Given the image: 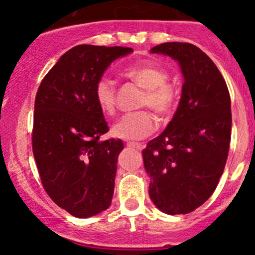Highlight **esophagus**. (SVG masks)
Instances as JSON below:
<instances>
[{
  "label": "esophagus",
  "instance_id": "obj_1",
  "mask_svg": "<svg viewBox=\"0 0 255 255\" xmlns=\"http://www.w3.org/2000/svg\"><path fill=\"white\" fill-rule=\"evenodd\" d=\"M127 146L128 147H134V149L137 150H142L143 147H145V145L140 142H127Z\"/></svg>",
  "mask_w": 255,
  "mask_h": 255
}]
</instances>
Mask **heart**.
<instances>
[{
	"mask_svg": "<svg viewBox=\"0 0 255 255\" xmlns=\"http://www.w3.org/2000/svg\"><path fill=\"white\" fill-rule=\"evenodd\" d=\"M127 78L145 88L141 106H149L159 115H167L176 100L173 86L167 83L168 73L164 68L152 63H140L125 70ZM95 101L104 114L112 115L115 112L114 82L108 77H101L94 88ZM156 121L154 115L146 110L128 113L115 122L112 127L113 136L123 140H141L154 132Z\"/></svg>",
	"mask_w": 255,
	"mask_h": 255,
	"instance_id": "heart-1",
	"label": "heart"
}]
</instances>
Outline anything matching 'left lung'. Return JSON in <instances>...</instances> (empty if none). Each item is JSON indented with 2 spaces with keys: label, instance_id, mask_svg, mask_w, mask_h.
Instances as JSON below:
<instances>
[{
  "label": "left lung",
  "instance_id": "1",
  "mask_svg": "<svg viewBox=\"0 0 255 255\" xmlns=\"http://www.w3.org/2000/svg\"><path fill=\"white\" fill-rule=\"evenodd\" d=\"M151 54L172 57L183 75L172 121L142 150L149 195L167 214H187L204 204L225 169L231 140V99L222 74L191 43L167 42Z\"/></svg>",
  "mask_w": 255,
  "mask_h": 255
}]
</instances>
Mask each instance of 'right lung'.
Wrapping results in <instances>:
<instances>
[{"label":"right lung","mask_w":255,"mask_h":255,"mask_svg":"<svg viewBox=\"0 0 255 255\" xmlns=\"http://www.w3.org/2000/svg\"><path fill=\"white\" fill-rule=\"evenodd\" d=\"M129 47L79 45L59 59L39 85L32 145L42 185L72 216L88 218L112 204L122 140L100 141L109 128L94 88Z\"/></svg>","instance_id":"1"}]
</instances>
